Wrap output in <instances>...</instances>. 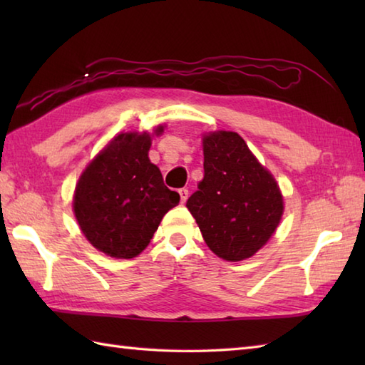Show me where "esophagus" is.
<instances>
[{"label": "esophagus", "instance_id": "obj_1", "mask_svg": "<svg viewBox=\"0 0 365 365\" xmlns=\"http://www.w3.org/2000/svg\"><path fill=\"white\" fill-rule=\"evenodd\" d=\"M178 195H180V200H182V204H185L187 202V199H188V190L187 188H182V190H178Z\"/></svg>", "mask_w": 365, "mask_h": 365}]
</instances>
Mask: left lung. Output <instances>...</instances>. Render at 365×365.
I'll list each match as a JSON object with an SVG mask.
<instances>
[{"mask_svg": "<svg viewBox=\"0 0 365 365\" xmlns=\"http://www.w3.org/2000/svg\"><path fill=\"white\" fill-rule=\"evenodd\" d=\"M207 246L229 262L251 257L284 212L276 180L235 131L204 136V178L187 200Z\"/></svg>", "mask_w": 365, "mask_h": 365, "instance_id": "left-lung-1", "label": "left lung"}]
</instances>
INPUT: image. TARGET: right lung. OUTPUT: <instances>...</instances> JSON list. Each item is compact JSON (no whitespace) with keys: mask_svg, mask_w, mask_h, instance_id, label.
<instances>
[{"mask_svg":"<svg viewBox=\"0 0 365 365\" xmlns=\"http://www.w3.org/2000/svg\"><path fill=\"white\" fill-rule=\"evenodd\" d=\"M150 144L147 133L115 136L76 185L73 212L84 237L115 259L143 252L163 216L180 200L150 163Z\"/></svg>","mask_w":365,"mask_h":365,"instance_id":"right-lung-1","label":"right lung"}]
</instances>
